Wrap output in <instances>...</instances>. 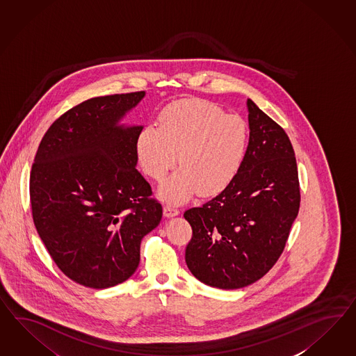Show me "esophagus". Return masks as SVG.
Instances as JSON below:
<instances>
[{
    "mask_svg": "<svg viewBox=\"0 0 356 356\" xmlns=\"http://www.w3.org/2000/svg\"><path fill=\"white\" fill-rule=\"evenodd\" d=\"M164 216L171 218V216H176L180 213V210L177 207H175L172 204H164L163 206Z\"/></svg>",
    "mask_w": 356,
    "mask_h": 356,
    "instance_id": "1",
    "label": "esophagus"
}]
</instances>
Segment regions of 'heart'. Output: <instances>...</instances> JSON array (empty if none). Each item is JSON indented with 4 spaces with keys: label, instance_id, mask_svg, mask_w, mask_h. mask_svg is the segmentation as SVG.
<instances>
[{
    "label": "heart",
    "instance_id": "1",
    "mask_svg": "<svg viewBox=\"0 0 356 356\" xmlns=\"http://www.w3.org/2000/svg\"><path fill=\"white\" fill-rule=\"evenodd\" d=\"M249 149V129L238 115L225 114L202 99H181L165 106L158 125L145 124L136 140L141 167L155 181H163L161 195L183 202L200 191L203 195L222 192L236 179Z\"/></svg>",
    "mask_w": 356,
    "mask_h": 356
}]
</instances>
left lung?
I'll use <instances>...</instances> for the list:
<instances>
[{
  "label": "left lung",
  "instance_id": "1",
  "mask_svg": "<svg viewBox=\"0 0 356 356\" xmlns=\"http://www.w3.org/2000/svg\"><path fill=\"white\" fill-rule=\"evenodd\" d=\"M245 162L222 192L184 212L193 236L185 261L194 277L219 289L261 279L285 249L300 204L298 168L285 131L248 99Z\"/></svg>",
  "mask_w": 356,
  "mask_h": 356
}]
</instances>
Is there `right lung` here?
<instances>
[{
  "label": "right lung",
  "mask_w": 356,
  "mask_h": 356,
  "mask_svg": "<svg viewBox=\"0 0 356 356\" xmlns=\"http://www.w3.org/2000/svg\"><path fill=\"white\" fill-rule=\"evenodd\" d=\"M144 96L74 106L49 127L32 164L29 198L40 238L58 268L87 288L129 279L141 240L162 219V204L136 168L143 127L118 124Z\"/></svg>",
  "instance_id": "1"
}]
</instances>
